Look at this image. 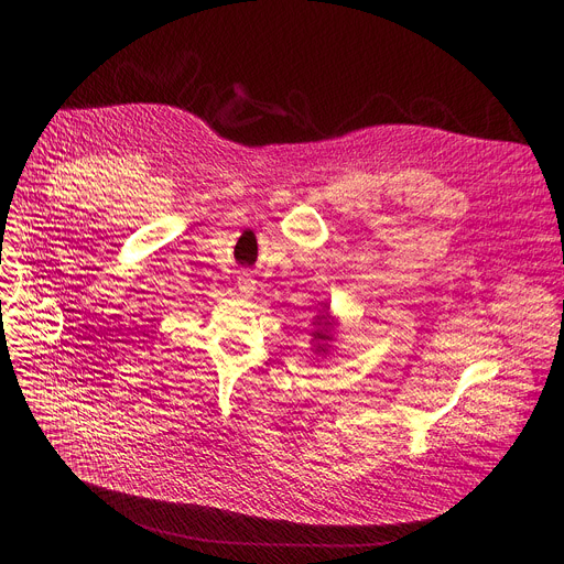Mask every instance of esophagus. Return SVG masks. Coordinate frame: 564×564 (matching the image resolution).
<instances>
[{"mask_svg":"<svg viewBox=\"0 0 564 564\" xmlns=\"http://www.w3.org/2000/svg\"><path fill=\"white\" fill-rule=\"evenodd\" d=\"M238 286H240V291L246 293V296H250V293L254 291V284H252V280H240V282H238Z\"/></svg>","mask_w":564,"mask_h":564,"instance_id":"34e87169","label":"esophagus"}]
</instances>
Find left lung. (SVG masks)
Wrapping results in <instances>:
<instances>
[{
    "label": "left lung",
    "instance_id": "left-lung-1",
    "mask_svg": "<svg viewBox=\"0 0 564 564\" xmlns=\"http://www.w3.org/2000/svg\"><path fill=\"white\" fill-rule=\"evenodd\" d=\"M324 318H326V316H321V321H324ZM321 321H318V324H321ZM314 337H316V339H328V335H324V333H314ZM318 348H321V351H324V346H318Z\"/></svg>",
    "mask_w": 564,
    "mask_h": 564
}]
</instances>
